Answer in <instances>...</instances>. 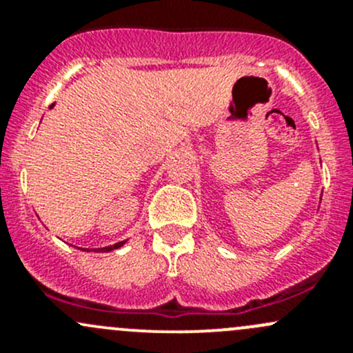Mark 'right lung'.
Masks as SVG:
<instances>
[{
    "instance_id": "obj_1",
    "label": "right lung",
    "mask_w": 353,
    "mask_h": 353,
    "mask_svg": "<svg viewBox=\"0 0 353 353\" xmlns=\"http://www.w3.org/2000/svg\"><path fill=\"white\" fill-rule=\"evenodd\" d=\"M51 108H52V105H51ZM123 244H124V241H123V243H117V244H114V245H109V248H97V249H94V251H97V252H102V251L108 252V251H112V249L121 248V245H123Z\"/></svg>"
}]
</instances>
